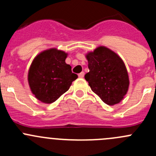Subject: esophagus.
Here are the masks:
<instances>
[{
    "mask_svg": "<svg viewBox=\"0 0 156 156\" xmlns=\"http://www.w3.org/2000/svg\"><path fill=\"white\" fill-rule=\"evenodd\" d=\"M84 76V72H81V73L78 74V77H79V78H83Z\"/></svg>",
    "mask_w": 156,
    "mask_h": 156,
    "instance_id": "obj_1",
    "label": "esophagus"
}]
</instances>
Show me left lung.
I'll return each mask as SVG.
<instances>
[{
  "label": "left lung",
  "instance_id": "8db88e82",
  "mask_svg": "<svg viewBox=\"0 0 156 156\" xmlns=\"http://www.w3.org/2000/svg\"><path fill=\"white\" fill-rule=\"evenodd\" d=\"M89 72L84 75L91 90L109 106L122 101L127 94L129 78L122 59L106 47L86 55Z\"/></svg>",
  "mask_w": 156,
  "mask_h": 156
}]
</instances>
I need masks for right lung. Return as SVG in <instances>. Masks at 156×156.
I'll list each match as a JSON object with an SVG mask.
<instances>
[{
  "label": "right lung",
  "instance_id": "right-lung-1",
  "mask_svg": "<svg viewBox=\"0 0 156 156\" xmlns=\"http://www.w3.org/2000/svg\"><path fill=\"white\" fill-rule=\"evenodd\" d=\"M67 53L53 48L43 51L33 60L28 80L32 94L40 101L52 103L66 92L78 75L66 63Z\"/></svg>",
  "mask_w": 156,
  "mask_h": 156
}]
</instances>
